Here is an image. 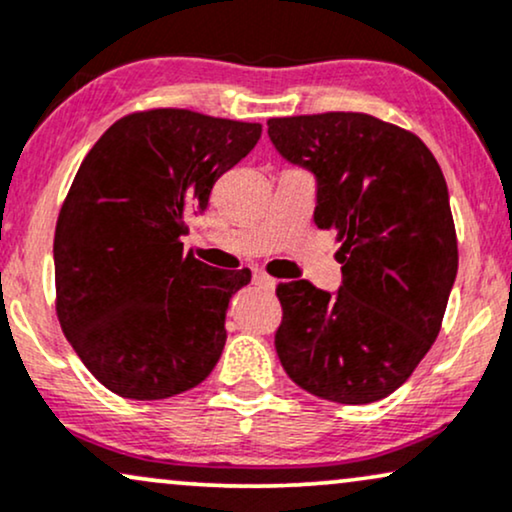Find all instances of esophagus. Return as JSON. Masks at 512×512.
<instances>
[{
  "instance_id": "34e87169",
  "label": "esophagus",
  "mask_w": 512,
  "mask_h": 512,
  "mask_svg": "<svg viewBox=\"0 0 512 512\" xmlns=\"http://www.w3.org/2000/svg\"><path fill=\"white\" fill-rule=\"evenodd\" d=\"M252 281H255V286L267 288V291H274V288H276V279H272V276H267L264 272L252 274Z\"/></svg>"
}]
</instances>
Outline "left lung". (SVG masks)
Masks as SVG:
<instances>
[{"mask_svg":"<svg viewBox=\"0 0 512 512\" xmlns=\"http://www.w3.org/2000/svg\"><path fill=\"white\" fill-rule=\"evenodd\" d=\"M276 152L317 181L315 224L336 231V293L276 288L274 346L300 389L343 405L386 398L432 348L458 274L446 178L415 133L369 114L269 119Z\"/></svg>","mask_w":512,"mask_h":512,"instance_id":"left-lung-1","label":"left lung"}]
</instances>
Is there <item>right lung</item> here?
Instances as JSON below:
<instances>
[{
  "label": "right lung",
  "instance_id": "right-lung-1",
  "mask_svg": "<svg viewBox=\"0 0 512 512\" xmlns=\"http://www.w3.org/2000/svg\"><path fill=\"white\" fill-rule=\"evenodd\" d=\"M262 135L260 123L152 109L109 126L73 178L54 233L57 315L92 377L162 400L209 377L250 269L183 255L190 214Z\"/></svg>",
  "mask_w": 512,
  "mask_h": 512
}]
</instances>
